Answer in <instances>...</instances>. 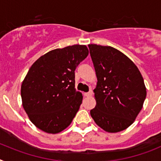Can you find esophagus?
I'll list each match as a JSON object with an SVG mask.
<instances>
[{
    "label": "esophagus",
    "mask_w": 161,
    "mask_h": 161,
    "mask_svg": "<svg viewBox=\"0 0 161 161\" xmlns=\"http://www.w3.org/2000/svg\"><path fill=\"white\" fill-rule=\"evenodd\" d=\"M92 94H93V92H92V90H90L88 92L84 93L85 96H92Z\"/></svg>",
    "instance_id": "34e87169"
}]
</instances>
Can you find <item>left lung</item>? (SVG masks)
Instances as JSON below:
<instances>
[{"mask_svg":"<svg viewBox=\"0 0 161 161\" xmlns=\"http://www.w3.org/2000/svg\"><path fill=\"white\" fill-rule=\"evenodd\" d=\"M97 84L96 105L90 114L97 125L108 133L130 126L142 109L147 91L140 71L119 50L89 44Z\"/></svg>","mask_w":161,"mask_h":161,"instance_id":"obj_1","label":"left lung"}]
</instances>
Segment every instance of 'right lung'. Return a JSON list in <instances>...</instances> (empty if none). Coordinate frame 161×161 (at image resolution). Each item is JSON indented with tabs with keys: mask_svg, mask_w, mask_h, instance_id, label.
<instances>
[{
	"mask_svg": "<svg viewBox=\"0 0 161 161\" xmlns=\"http://www.w3.org/2000/svg\"><path fill=\"white\" fill-rule=\"evenodd\" d=\"M86 45L68 46L41 56L22 81V106L37 128L57 134L72 122L82 104V95L75 89V71L87 57Z\"/></svg>",
	"mask_w": 161,
	"mask_h": 161,
	"instance_id": "obj_1",
	"label": "right lung"
}]
</instances>
